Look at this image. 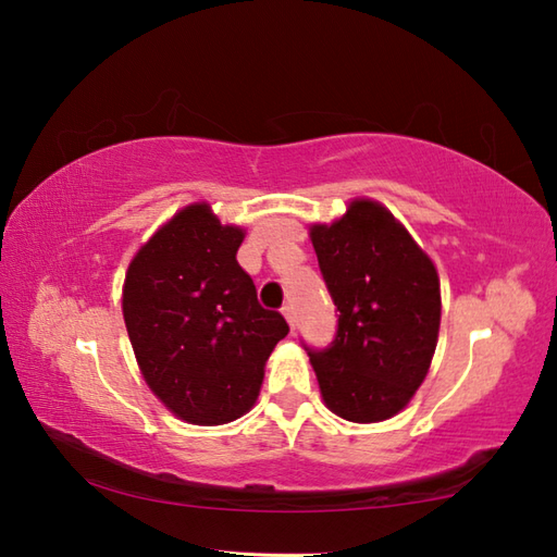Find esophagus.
<instances>
[{
    "label": "esophagus",
    "instance_id": "esophagus-1",
    "mask_svg": "<svg viewBox=\"0 0 557 557\" xmlns=\"http://www.w3.org/2000/svg\"><path fill=\"white\" fill-rule=\"evenodd\" d=\"M282 315H285V321L289 323V327H294V323H297V313H294V306L287 304L285 309H282Z\"/></svg>",
    "mask_w": 557,
    "mask_h": 557
}]
</instances>
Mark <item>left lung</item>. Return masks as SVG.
<instances>
[{"instance_id": "1", "label": "left lung", "mask_w": 557, "mask_h": 557, "mask_svg": "<svg viewBox=\"0 0 557 557\" xmlns=\"http://www.w3.org/2000/svg\"><path fill=\"white\" fill-rule=\"evenodd\" d=\"M339 311L337 337L309 351L325 407L351 423L397 417L429 375L441 333V277L409 230L373 198L309 227Z\"/></svg>"}]
</instances>
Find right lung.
<instances>
[{"instance_id":"right-lung-1","label":"right lung","mask_w":557,"mask_h":557,"mask_svg":"<svg viewBox=\"0 0 557 557\" xmlns=\"http://www.w3.org/2000/svg\"><path fill=\"white\" fill-rule=\"evenodd\" d=\"M244 236L198 200L160 224L126 268L122 313L140 375L186 423L244 417L272 349L289 333L285 318L258 304L236 263Z\"/></svg>"}]
</instances>
